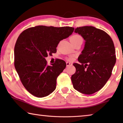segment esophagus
<instances>
[{
    "label": "esophagus",
    "mask_w": 123,
    "mask_h": 123,
    "mask_svg": "<svg viewBox=\"0 0 123 123\" xmlns=\"http://www.w3.org/2000/svg\"><path fill=\"white\" fill-rule=\"evenodd\" d=\"M66 65H67V67H68V66H72V63H70V62H66Z\"/></svg>",
    "instance_id": "1"
}]
</instances>
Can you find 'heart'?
Here are the masks:
<instances>
[{
    "label": "heart",
    "instance_id": "heart-1",
    "mask_svg": "<svg viewBox=\"0 0 123 123\" xmlns=\"http://www.w3.org/2000/svg\"><path fill=\"white\" fill-rule=\"evenodd\" d=\"M82 37H81L80 35H73V36H72L70 38V41L71 42H76L79 40H80V39H82ZM69 60H73V57H69V59H68Z\"/></svg>",
    "mask_w": 123,
    "mask_h": 123
}]
</instances>
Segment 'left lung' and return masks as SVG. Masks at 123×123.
Returning <instances> with one entry per match:
<instances>
[{"label":"left lung","instance_id":"1","mask_svg":"<svg viewBox=\"0 0 123 123\" xmlns=\"http://www.w3.org/2000/svg\"><path fill=\"white\" fill-rule=\"evenodd\" d=\"M75 33L85 41L79 55L80 63L71 80L75 89L85 94H92L104 86L111 75L116 62L113 41L106 32L94 26H85L75 29Z\"/></svg>","mask_w":123,"mask_h":123}]
</instances>
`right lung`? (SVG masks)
Here are the masks:
<instances>
[{
  "instance_id": "right-lung-1",
  "label": "right lung",
  "mask_w": 123,
  "mask_h": 123,
  "mask_svg": "<svg viewBox=\"0 0 123 123\" xmlns=\"http://www.w3.org/2000/svg\"><path fill=\"white\" fill-rule=\"evenodd\" d=\"M74 30L69 26L38 25L24 30L18 37L14 49V67L22 84L33 95L43 98L55 89L57 76L66 63L58 60L48 66L45 58L55 53L60 41Z\"/></svg>"
}]
</instances>
